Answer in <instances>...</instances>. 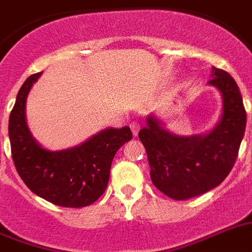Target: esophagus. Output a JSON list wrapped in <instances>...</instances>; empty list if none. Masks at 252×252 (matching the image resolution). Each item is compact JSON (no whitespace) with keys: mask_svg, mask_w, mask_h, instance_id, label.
<instances>
[{"mask_svg":"<svg viewBox=\"0 0 252 252\" xmlns=\"http://www.w3.org/2000/svg\"><path fill=\"white\" fill-rule=\"evenodd\" d=\"M130 127H131V131H132V134L136 136V135L139 134V130H140V125H139V122H136V121L131 122Z\"/></svg>","mask_w":252,"mask_h":252,"instance_id":"34e87169","label":"esophagus"}]
</instances>
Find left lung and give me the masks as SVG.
<instances>
[{
    "label": "left lung",
    "mask_w": 252,
    "mask_h": 252,
    "mask_svg": "<svg viewBox=\"0 0 252 252\" xmlns=\"http://www.w3.org/2000/svg\"><path fill=\"white\" fill-rule=\"evenodd\" d=\"M209 85L222 95V115L205 134L182 136L154 115L139 132L147 150L150 178L173 200H188L217 188L233 168L246 128V111L233 77L212 67Z\"/></svg>",
    "instance_id": "left-lung-1"
}]
</instances>
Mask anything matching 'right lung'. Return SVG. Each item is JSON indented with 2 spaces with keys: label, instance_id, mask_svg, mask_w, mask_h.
Instances as JSON below:
<instances>
[{
  "label": "right lung",
  "instance_id": "1",
  "mask_svg": "<svg viewBox=\"0 0 252 252\" xmlns=\"http://www.w3.org/2000/svg\"><path fill=\"white\" fill-rule=\"evenodd\" d=\"M42 72L29 76L16 95L8 121L14 164L30 190L64 208H83L99 199L107 189L112 160L132 139L128 126L108 127L74 148L52 152L43 148L27 124V98Z\"/></svg>",
  "mask_w": 252,
  "mask_h": 252
}]
</instances>
